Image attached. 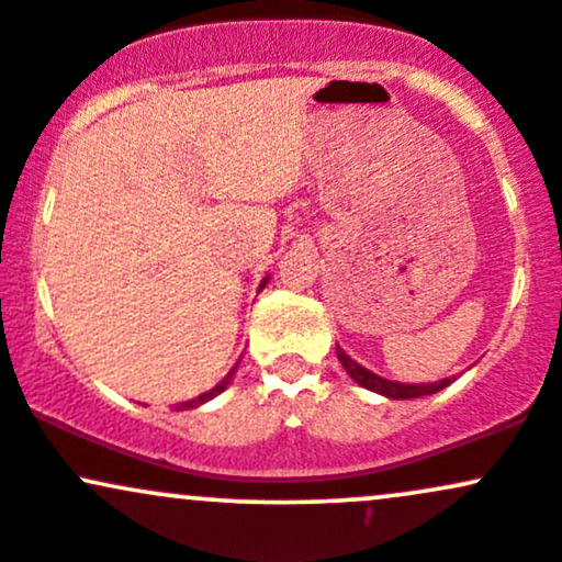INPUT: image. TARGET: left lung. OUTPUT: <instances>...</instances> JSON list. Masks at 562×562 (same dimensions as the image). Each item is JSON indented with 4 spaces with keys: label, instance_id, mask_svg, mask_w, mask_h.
Wrapping results in <instances>:
<instances>
[{
    "label": "left lung",
    "instance_id": "obj_1",
    "mask_svg": "<svg viewBox=\"0 0 562 562\" xmlns=\"http://www.w3.org/2000/svg\"><path fill=\"white\" fill-rule=\"evenodd\" d=\"M335 351H337V359H340V364L346 367V372L351 375V380H356L361 389L375 391V394L385 396V400H418V396L437 394V391L448 389L452 380H456V378H442L437 380V383H396V380L380 378L372 370H367V367H361L359 361H353L340 346H337Z\"/></svg>",
    "mask_w": 562,
    "mask_h": 562
}]
</instances>
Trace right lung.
Here are the masks:
<instances>
[{
	"mask_svg": "<svg viewBox=\"0 0 562 562\" xmlns=\"http://www.w3.org/2000/svg\"><path fill=\"white\" fill-rule=\"evenodd\" d=\"M265 283H268V279H262V283H259V289H262V286H265ZM235 370H238V364H235V367H233V370H231V372H227V375H225V378H222V380H220V383H216V385H214V389H211V391H206V394L195 396V400H187V402H179V404H177V409H195V407H201V404H206L209 400H214V396H220V394H222V391H225V389H227V385H231V380H233V375H235Z\"/></svg>",
	"mask_w": 562,
	"mask_h": 562,
	"instance_id": "add662e5",
	"label": "right lung"
}]
</instances>
